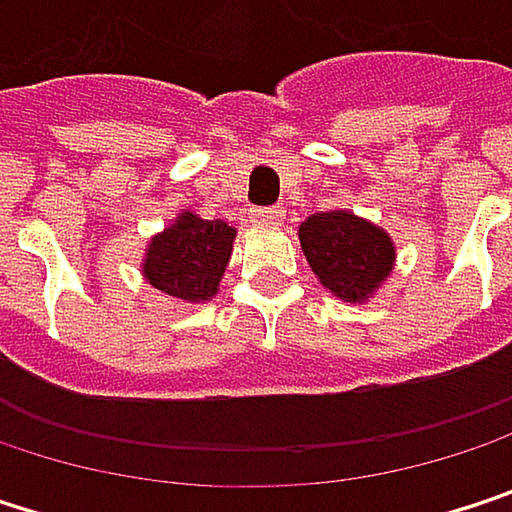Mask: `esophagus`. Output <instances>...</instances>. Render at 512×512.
I'll return each instance as SVG.
<instances>
[{
    "label": "esophagus",
    "instance_id": "1",
    "mask_svg": "<svg viewBox=\"0 0 512 512\" xmlns=\"http://www.w3.org/2000/svg\"><path fill=\"white\" fill-rule=\"evenodd\" d=\"M281 219H284L281 207H257V210H252V222H257V225H278Z\"/></svg>",
    "mask_w": 512,
    "mask_h": 512
}]
</instances>
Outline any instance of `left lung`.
Segmentation results:
<instances>
[{"instance_id":"obj_1","label":"left lung","mask_w":512,"mask_h":512,"mask_svg":"<svg viewBox=\"0 0 512 512\" xmlns=\"http://www.w3.org/2000/svg\"><path fill=\"white\" fill-rule=\"evenodd\" d=\"M299 243L320 284L347 302H364L394 263L388 234L347 210L308 216L299 228Z\"/></svg>"}]
</instances>
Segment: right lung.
Instances as JSON below:
<instances>
[{"instance_id":"obj_1","label":"right lung","mask_w":512,"mask_h":512,"mask_svg":"<svg viewBox=\"0 0 512 512\" xmlns=\"http://www.w3.org/2000/svg\"><path fill=\"white\" fill-rule=\"evenodd\" d=\"M234 243V228L222 219H198L183 213L171 228H165L148 246L145 278L165 296L183 302L210 299L225 275Z\"/></svg>"}]
</instances>
